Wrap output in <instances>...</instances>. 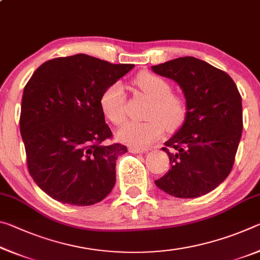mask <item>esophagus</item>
I'll return each mask as SVG.
<instances>
[{
	"label": "esophagus",
	"instance_id": "esophagus-1",
	"mask_svg": "<svg viewBox=\"0 0 260 260\" xmlns=\"http://www.w3.org/2000/svg\"><path fill=\"white\" fill-rule=\"evenodd\" d=\"M129 152L132 153H142V152H146L148 151V149H143V148H136V147H131L129 149Z\"/></svg>",
	"mask_w": 260,
	"mask_h": 260
}]
</instances>
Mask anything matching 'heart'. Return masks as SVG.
Here are the masks:
<instances>
[{"label": "heart", "instance_id": "heart-1", "mask_svg": "<svg viewBox=\"0 0 260 260\" xmlns=\"http://www.w3.org/2000/svg\"><path fill=\"white\" fill-rule=\"evenodd\" d=\"M133 85L141 94L152 101L148 121H129L118 133L120 141L134 147H147L164 133V127L175 131L186 120L187 105L180 95L172 93V87L164 78L142 72L134 78ZM101 108L112 124L120 126L126 120V95L120 82L105 88L101 96Z\"/></svg>", "mask_w": 260, "mask_h": 260}]
</instances>
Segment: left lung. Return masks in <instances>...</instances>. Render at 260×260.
I'll return each instance as SVG.
<instances>
[{"instance_id": "1", "label": "left lung", "mask_w": 260, "mask_h": 260, "mask_svg": "<svg viewBox=\"0 0 260 260\" xmlns=\"http://www.w3.org/2000/svg\"><path fill=\"white\" fill-rule=\"evenodd\" d=\"M178 82L186 98L183 125L161 148L171 170L155 181L171 196L193 199L217 188L234 165L243 129L242 99L226 72L195 57L151 67Z\"/></svg>"}]
</instances>
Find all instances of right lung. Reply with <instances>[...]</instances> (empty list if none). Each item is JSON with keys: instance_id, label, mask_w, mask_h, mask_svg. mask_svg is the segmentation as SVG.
<instances>
[{"instance_id": "1", "label": "right lung", "mask_w": 260, "mask_h": 260, "mask_svg": "<svg viewBox=\"0 0 260 260\" xmlns=\"http://www.w3.org/2000/svg\"><path fill=\"white\" fill-rule=\"evenodd\" d=\"M133 68L78 54L45 61L26 83L19 125L27 169L51 199L87 206L112 190L127 148L107 143L112 132L100 101Z\"/></svg>"}]
</instances>
